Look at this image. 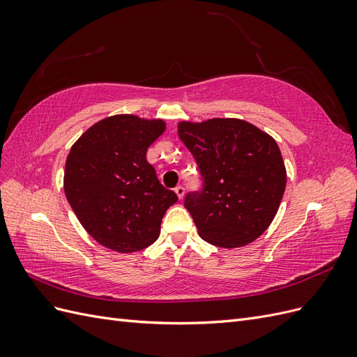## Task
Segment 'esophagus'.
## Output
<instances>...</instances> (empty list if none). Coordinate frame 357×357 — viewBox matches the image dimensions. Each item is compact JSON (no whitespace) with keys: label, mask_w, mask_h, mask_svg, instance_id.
I'll use <instances>...</instances> for the list:
<instances>
[{"label":"esophagus","mask_w":357,"mask_h":357,"mask_svg":"<svg viewBox=\"0 0 357 357\" xmlns=\"http://www.w3.org/2000/svg\"><path fill=\"white\" fill-rule=\"evenodd\" d=\"M174 190H176V193H177V197H178L180 199H181L183 197H185V188H183L181 185H180V186H177V188H176Z\"/></svg>","instance_id":"1"}]
</instances>
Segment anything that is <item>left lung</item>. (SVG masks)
I'll return each instance as SVG.
<instances>
[{
    "label": "left lung",
    "instance_id": "8db88e82",
    "mask_svg": "<svg viewBox=\"0 0 357 357\" xmlns=\"http://www.w3.org/2000/svg\"><path fill=\"white\" fill-rule=\"evenodd\" d=\"M178 137L202 180L185 197L201 238L223 248L255 241L271 225L286 189L275 139L240 119L181 122Z\"/></svg>",
    "mask_w": 357,
    "mask_h": 357
}]
</instances>
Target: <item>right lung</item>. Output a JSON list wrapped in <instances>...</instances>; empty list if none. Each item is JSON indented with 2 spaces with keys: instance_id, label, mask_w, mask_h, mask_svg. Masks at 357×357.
Listing matches in <instances>:
<instances>
[{
  "instance_id": "right-lung-1",
  "label": "right lung",
  "mask_w": 357,
  "mask_h": 357,
  "mask_svg": "<svg viewBox=\"0 0 357 357\" xmlns=\"http://www.w3.org/2000/svg\"><path fill=\"white\" fill-rule=\"evenodd\" d=\"M165 131L164 121L117 114L91 126L71 147L63 190L93 240L132 253L153 244L176 192L160 185L146 153Z\"/></svg>"
}]
</instances>
